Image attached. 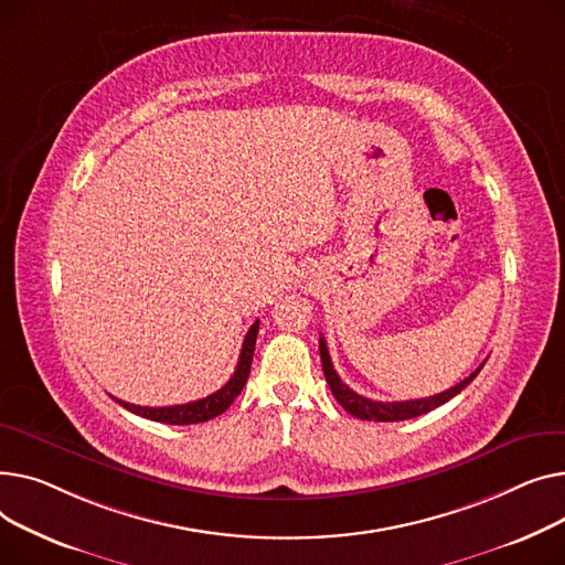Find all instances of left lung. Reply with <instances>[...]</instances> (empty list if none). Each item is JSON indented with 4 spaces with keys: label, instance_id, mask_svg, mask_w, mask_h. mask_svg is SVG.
Wrapping results in <instances>:
<instances>
[{
    "label": "left lung",
    "instance_id": "1",
    "mask_svg": "<svg viewBox=\"0 0 565 565\" xmlns=\"http://www.w3.org/2000/svg\"><path fill=\"white\" fill-rule=\"evenodd\" d=\"M319 353H321V367H323V376L330 385V392H333L335 399L340 402V406L358 417V419H367V422H402V419H411V417H419L428 411H434L443 404H447L449 399H454V396L466 390L475 379L477 374L481 372V367L486 364V360L479 364V367L466 379L460 381L458 385L440 392V394H434V396H426V399H413V402H374V399H367V396H362L358 392H353L347 383H342V379L338 376L333 362H330V355H328V347H326V340L321 338L319 340Z\"/></svg>",
    "mask_w": 565,
    "mask_h": 565
}]
</instances>
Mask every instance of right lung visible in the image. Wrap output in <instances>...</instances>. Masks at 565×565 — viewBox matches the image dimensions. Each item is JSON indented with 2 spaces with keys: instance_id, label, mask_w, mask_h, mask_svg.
Segmentation results:
<instances>
[{
  "instance_id": "obj_1",
  "label": "right lung",
  "mask_w": 565,
  "mask_h": 565,
  "mask_svg": "<svg viewBox=\"0 0 565 565\" xmlns=\"http://www.w3.org/2000/svg\"><path fill=\"white\" fill-rule=\"evenodd\" d=\"M257 330H259V319L250 326V330H248L246 338H244L235 374H232V379L221 390H216L214 394L205 396V399L189 402V404H182V406H163V408L135 406V404H127V402H120V399H116V402L122 408H127L129 413L141 415V417L152 419V422H161V424H178L180 426V424H201V422L214 419L216 415H221V413H225L230 408V404L237 399L239 392L246 385V379L250 374V362H253Z\"/></svg>"
}]
</instances>
